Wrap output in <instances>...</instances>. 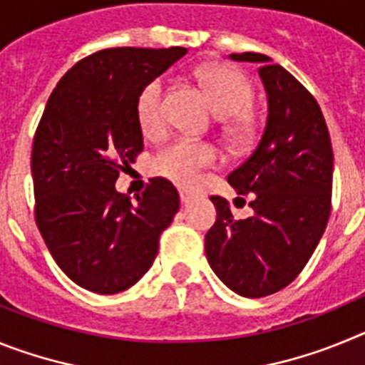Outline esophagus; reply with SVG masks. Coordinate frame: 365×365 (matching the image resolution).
<instances>
[{
  "label": "esophagus",
  "instance_id": "1",
  "mask_svg": "<svg viewBox=\"0 0 365 365\" xmlns=\"http://www.w3.org/2000/svg\"><path fill=\"white\" fill-rule=\"evenodd\" d=\"M179 197L182 202H190L192 199H195V192L188 188H179Z\"/></svg>",
  "mask_w": 365,
  "mask_h": 365
}]
</instances>
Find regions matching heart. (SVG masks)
<instances>
[{"label": "heart", "instance_id": "1", "mask_svg": "<svg viewBox=\"0 0 365 365\" xmlns=\"http://www.w3.org/2000/svg\"><path fill=\"white\" fill-rule=\"evenodd\" d=\"M199 86L205 89L212 108L225 118V131L235 140L252 135V117L247 111L254 100L250 82L241 71L225 63H205L193 71ZM138 128L144 137L157 138L164 131V80L153 78L140 89L135 102ZM217 153L212 146L192 140H175L151 160L155 175L164 177L175 185L190 186L197 180L205 168L212 166Z\"/></svg>", "mask_w": 365, "mask_h": 365}]
</instances>
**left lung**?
<instances>
[{
  "instance_id": "8db88e82",
  "label": "left lung",
  "mask_w": 365,
  "mask_h": 365,
  "mask_svg": "<svg viewBox=\"0 0 365 365\" xmlns=\"http://www.w3.org/2000/svg\"><path fill=\"white\" fill-rule=\"evenodd\" d=\"M257 63L265 86V131L252 155L227 177L250 193L252 215L235 219L227 199L214 195V227L205 237L212 270L235 294L263 298L282 291L307 265L331 214L333 148L314 96L259 53L230 54Z\"/></svg>"
}]
</instances>
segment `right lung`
Instances as JSON below:
<instances>
[{
  "label": "right lung",
  "mask_w": 365,
  "mask_h": 365,
  "mask_svg": "<svg viewBox=\"0 0 365 365\" xmlns=\"http://www.w3.org/2000/svg\"><path fill=\"white\" fill-rule=\"evenodd\" d=\"M188 49L115 47L80 60L51 93L32 143L36 225L58 267L96 294L130 289L153 265L179 210L170 180L155 177L137 205L115 190L144 148L135 102Z\"/></svg>",
  "instance_id": "add662e5"
}]
</instances>
